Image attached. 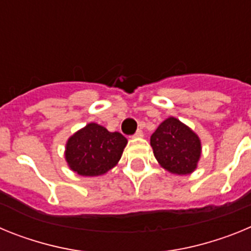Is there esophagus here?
Returning a JSON list of instances; mask_svg holds the SVG:
<instances>
[{
	"label": "esophagus",
	"mask_w": 251,
	"mask_h": 251,
	"mask_svg": "<svg viewBox=\"0 0 251 251\" xmlns=\"http://www.w3.org/2000/svg\"><path fill=\"white\" fill-rule=\"evenodd\" d=\"M142 137H143V132L141 129H138L136 132V134H134V138H142Z\"/></svg>",
	"instance_id": "34e87169"
}]
</instances>
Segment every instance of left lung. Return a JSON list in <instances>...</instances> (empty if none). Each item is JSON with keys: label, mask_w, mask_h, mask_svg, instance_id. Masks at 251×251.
Returning <instances> with one entry per match:
<instances>
[{"label": "left lung", "mask_w": 251, "mask_h": 251, "mask_svg": "<svg viewBox=\"0 0 251 251\" xmlns=\"http://www.w3.org/2000/svg\"><path fill=\"white\" fill-rule=\"evenodd\" d=\"M151 147L159 166L179 176L191 175L202 153L200 137L175 117L159 124L151 136Z\"/></svg>", "instance_id": "left-lung-1"}]
</instances>
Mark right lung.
<instances>
[{"label":"right lung","instance_id":"obj_1","mask_svg":"<svg viewBox=\"0 0 251 251\" xmlns=\"http://www.w3.org/2000/svg\"><path fill=\"white\" fill-rule=\"evenodd\" d=\"M127 143V138L119 132L88 123L66 141L65 161L76 175L101 176L117 166Z\"/></svg>","mask_w":251,"mask_h":251}]
</instances>
